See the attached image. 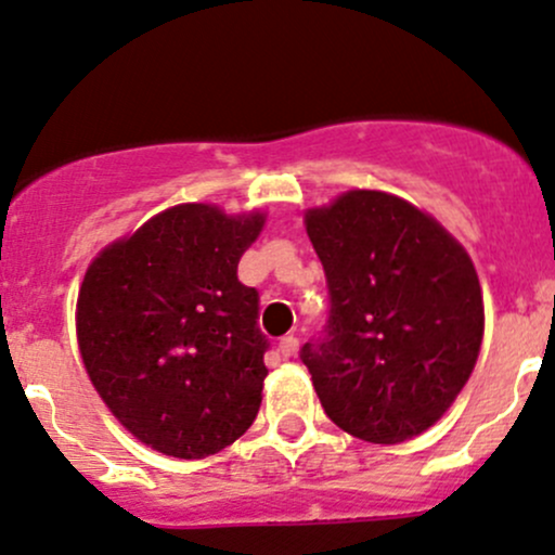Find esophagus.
<instances>
[{
  "label": "esophagus",
  "instance_id": "esophagus-1",
  "mask_svg": "<svg viewBox=\"0 0 555 555\" xmlns=\"http://www.w3.org/2000/svg\"><path fill=\"white\" fill-rule=\"evenodd\" d=\"M278 351L283 353L285 359L296 357V353H298V338H296V335H285V338H280V344H278Z\"/></svg>",
  "mask_w": 555,
  "mask_h": 555
}]
</instances>
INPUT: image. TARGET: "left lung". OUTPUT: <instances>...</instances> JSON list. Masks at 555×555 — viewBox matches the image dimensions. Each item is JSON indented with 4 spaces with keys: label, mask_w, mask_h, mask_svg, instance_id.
I'll list each match as a JSON object with an SVG mask.
<instances>
[{
    "label": "left lung",
    "mask_w": 555,
    "mask_h": 555,
    "mask_svg": "<svg viewBox=\"0 0 555 555\" xmlns=\"http://www.w3.org/2000/svg\"><path fill=\"white\" fill-rule=\"evenodd\" d=\"M330 314L301 348L322 409L366 443L433 427L477 364L485 330L469 254L443 225L383 191L307 211Z\"/></svg>",
    "instance_id": "1"
}]
</instances>
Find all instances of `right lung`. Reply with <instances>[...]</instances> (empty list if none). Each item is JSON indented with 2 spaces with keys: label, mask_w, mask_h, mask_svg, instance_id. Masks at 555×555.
Wrapping results in <instances>:
<instances>
[{
  "label": "right lung",
  "mask_w": 555,
  "mask_h": 555,
  "mask_svg": "<svg viewBox=\"0 0 555 555\" xmlns=\"http://www.w3.org/2000/svg\"><path fill=\"white\" fill-rule=\"evenodd\" d=\"M264 215L178 204L104 248L78 294L93 388L141 443L204 459L257 420L270 348L238 261Z\"/></svg>",
  "instance_id": "right-lung-1"
}]
</instances>
